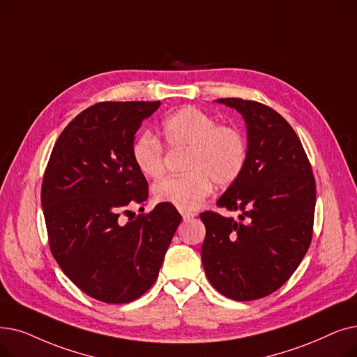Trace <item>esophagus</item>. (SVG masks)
I'll return each mask as SVG.
<instances>
[{
  "label": "esophagus",
  "instance_id": "34e87169",
  "mask_svg": "<svg viewBox=\"0 0 357 357\" xmlns=\"http://www.w3.org/2000/svg\"><path fill=\"white\" fill-rule=\"evenodd\" d=\"M194 215H195L194 213H182V219H183V222H188L192 219Z\"/></svg>",
  "mask_w": 357,
  "mask_h": 357
}]
</instances>
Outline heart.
Returning a JSON list of instances; mask_svg holds the SVG:
<instances>
[{
  "mask_svg": "<svg viewBox=\"0 0 357 357\" xmlns=\"http://www.w3.org/2000/svg\"><path fill=\"white\" fill-rule=\"evenodd\" d=\"M162 132L172 147L188 149L183 166L188 174L167 176L154 185L153 194L159 203L192 211L210 195L213 182L226 187L241 176L248 147L238 128L217 126L207 112L187 106L163 119ZM131 158L144 176L158 178L163 174V147L154 135H138L131 146Z\"/></svg>",
  "mask_w": 357,
  "mask_h": 357,
  "instance_id": "heart-1",
  "label": "heart"
}]
</instances>
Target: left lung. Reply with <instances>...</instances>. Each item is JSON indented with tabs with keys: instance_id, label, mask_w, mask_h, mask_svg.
<instances>
[{
	"instance_id": "8db88e82",
	"label": "left lung",
	"mask_w": 357,
	"mask_h": 357,
	"mask_svg": "<svg viewBox=\"0 0 357 357\" xmlns=\"http://www.w3.org/2000/svg\"><path fill=\"white\" fill-rule=\"evenodd\" d=\"M246 123L248 158L217 206L241 210L239 222L214 211L201 259L208 282L234 301H255L282 287L312 239L315 179L299 137L271 107L238 98L217 99Z\"/></svg>"
}]
</instances>
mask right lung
Masks as SVG:
<instances>
[{
  "mask_svg": "<svg viewBox=\"0 0 357 357\" xmlns=\"http://www.w3.org/2000/svg\"><path fill=\"white\" fill-rule=\"evenodd\" d=\"M160 102H103L61 132L42 182V208L58 266L89 296L128 303L156 282L182 217L160 203L127 223L122 213L147 199L131 158L142 122Z\"/></svg>",
  "mask_w": 357,
  "mask_h": 357,
  "instance_id": "obj_1",
  "label": "right lung"
}]
</instances>
